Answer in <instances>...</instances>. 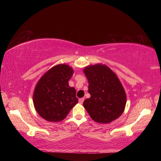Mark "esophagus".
I'll return each instance as SVG.
<instances>
[{"instance_id":"34e87169","label":"esophagus","mask_w":161,"mask_h":161,"mask_svg":"<svg viewBox=\"0 0 161 161\" xmlns=\"http://www.w3.org/2000/svg\"><path fill=\"white\" fill-rule=\"evenodd\" d=\"M84 98H81V99H79V102H80V103H82L84 102Z\"/></svg>"}]
</instances>
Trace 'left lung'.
Instances as JSON below:
<instances>
[{"label":"left lung","mask_w":161,"mask_h":161,"mask_svg":"<svg viewBox=\"0 0 161 161\" xmlns=\"http://www.w3.org/2000/svg\"><path fill=\"white\" fill-rule=\"evenodd\" d=\"M88 80L91 97L84 100V107L94 121L108 124L124 112L126 95L118 77L107 65H89L84 69Z\"/></svg>","instance_id":"obj_1"}]
</instances>
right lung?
Listing matches in <instances>:
<instances>
[{"label":"right lung","instance_id":"obj_1","mask_svg":"<svg viewBox=\"0 0 161 161\" xmlns=\"http://www.w3.org/2000/svg\"><path fill=\"white\" fill-rule=\"evenodd\" d=\"M73 73L74 70L69 65L58 64L38 81L33 93V103L42 118L50 122L62 121L78 103L75 89L68 84Z\"/></svg>","mask_w":161,"mask_h":161}]
</instances>
